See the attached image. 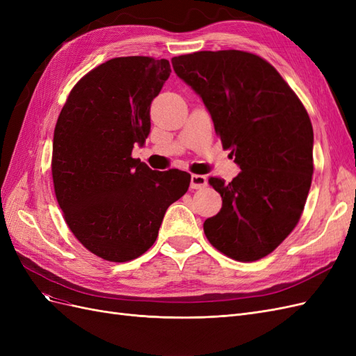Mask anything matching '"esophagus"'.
<instances>
[{"instance_id": "obj_1", "label": "esophagus", "mask_w": 356, "mask_h": 356, "mask_svg": "<svg viewBox=\"0 0 356 356\" xmlns=\"http://www.w3.org/2000/svg\"><path fill=\"white\" fill-rule=\"evenodd\" d=\"M208 186V179L207 177L203 175H191L190 179V188L193 190H199V188H204Z\"/></svg>"}]
</instances>
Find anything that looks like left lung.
I'll return each instance as SVG.
<instances>
[{"mask_svg":"<svg viewBox=\"0 0 356 356\" xmlns=\"http://www.w3.org/2000/svg\"><path fill=\"white\" fill-rule=\"evenodd\" d=\"M179 79L207 106L221 139L241 166L203 222L208 241L233 260L273 252L303 213L314 174V129L298 96L270 63L242 50L196 51L172 58Z\"/></svg>","mask_w":356,"mask_h":356,"instance_id":"1","label":"left lung"}]
</instances>
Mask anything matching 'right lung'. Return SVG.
Here are the masks:
<instances>
[{
  "mask_svg": "<svg viewBox=\"0 0 356 356\" xmlns=\"http://www.w3.org/2000/svg\"><path fill=\"white\" fill-rule=\"evenodd\" d=\"M170 75L166 59L114 58L74 86L53 135L51 175L70 230L92 254L124 263L157 239L190 174L132 157L149 134V105Z\"/></svg>",
  "mask_w": 356,
  "mask_h": 356,
  "instance_id": "right-lung-1",
  "label": "right lung"
}]
</instances>
